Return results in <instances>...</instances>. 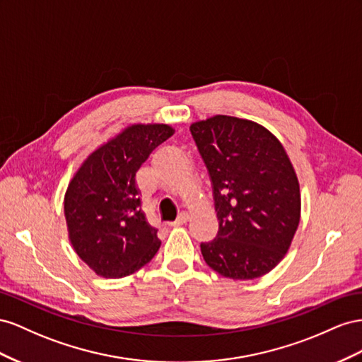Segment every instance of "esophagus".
I'll list each match as a JSON object with an SVG mask.
<instances>
[{
  "mask_svg": "<svg viewBox=\"0 0 362 362\" xmlns=\"http://www.w3.org/2000/svg\"><path fill=\"white\" fill-rule=\"evenodd\" d=\"M188 221H189V214L188 212H180L179 216H177V220L173 223V226H182V224H187Z\"/></svg>",
  "mask_w": 362,
  "mask_h": 362,
  "instance_id": "1",
  "label": "esophagus"
}]
</instances>
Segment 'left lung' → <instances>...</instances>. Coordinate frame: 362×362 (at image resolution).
Listing matches in <instances>:
<instances>
[{"instance_id": "1", "label": "left lung", "mask_w": 362, "mask_h": 362, "mask_svg": "<svg viewBox=\"0 0 362 362\" xmlns=\"http://www.w3.org/2000/svg\"><path fill=\"white\" fill-rule=\"evenodd\" d=\"M208 168L218 233L204 262L233 281H252L284 259L300 223V185L282 142L252 119L214 115L191 124Z\"/></svg>"}]
</instances>
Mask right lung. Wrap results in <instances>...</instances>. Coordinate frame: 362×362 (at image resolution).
<instances>
[{
  "instance_id": "right-lung-1",
  "label": "right lung",
  "mask_w": 362,
  "mask_h": 362,
  "mask_svg": "<svg viewBox=\"0 0 362 362\" xmlns=\"http://www.w3.org/2000/svg\"><path fill=\"white\" fill-rule=\"evenodd\" d=\"M174 132L170 124H129L89 153L69 180L64 200L68 238L97 276H129L158 253L160 240L141 209L135 175Z\"/></svg>"
}]
</instances>
